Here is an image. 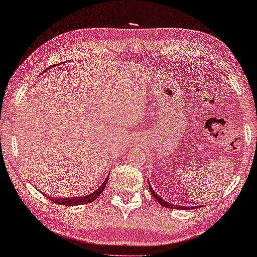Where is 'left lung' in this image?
I'll return each instance as SVG.
<instances>
[{
  "instance_id": "obj_1",
  "label": "left lung",
  "mask_w": 257,
  "mask_h": 257,
  "mask_svg": "<svg viewBox=\"0 0 257 257\" xmlns=\"http://www.w3.org/2000/svg\"><path fill=\"white\" fill-rule=\"evenodd\" d=\"M149 188H150V192H151V194L154 195V197L155 199L159 202L160 203V205H163V206H165V208H169V209H185L184 208V206H177V205H173V204H170V203H168V202H166V201H164L163 199H160V196L157 194V193L152 190V187H151V185H149ZM186 209H192L191 206H188V208H186Z\"/></svg>"
}]
</instances>
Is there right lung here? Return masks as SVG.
<instances>
[{
    "instance_id": "right-lung-1",
    "label": "right lung",
    "mask_w": 257,
    "mask_h": 257,
    "mask_svg": "<svg viewBox=\"0 0 257 257\" xmlns=\"http://www.w3.org/2000/svg\"><path fill=\"white\" fill-rule=\"evenodd\" d=\"M49 67H52V66H49ZM49 67H48V69H49ZM107 181H108V177H107L106 181L102 183V185L99 187L96 192H93L92 194H90V195H85V196H82V197H75V199H73V197H71V199H53V197H51V201L55 202V203L67 205V206L91 203V202H93L99 195H100V193L103 191V188L106 187Z\"/></svg>"
}]
</instances>
